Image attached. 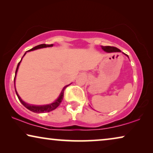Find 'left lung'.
Returning <instances> with one entry per match:
<instances>
[{"label":"left lung","instance_id":"left-lung-1","mask_svg":"<svg viewBox=\"0 0 153 153\" xmlns=\"http://www.w3.org/2000/svg\"><path fill=\"white\" fill-rule=\"evenodd\" d=\"M102 49L104 50L105 52H107V53H114V52H121V51L118 48L114 47H110V46H101ZM125 55H126L127 57L129 58V56L127 55V54L124 53Z\"/></svg>","mask_w":153,"mask_h":153}]
</instances>
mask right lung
Segmentation results:
<instances>
[{"instance_id":"1","label":"right lung","mask_w":153,"mask_h":153,"mask_svg":"<svg viewBox=\"0 0 153 153\" xmlns=\"http://www.w3.org/2000/svg\"><path fill=\"white\" fill-rule=\"evenodd\" d=\"M53 45H45V44H42V45H37L36 47L32 48V49L28 50V51H27L26 53H24V55L23 56L22 58H24V56L26 55V53L28 51H34V50H36V49H42V48H46V47H53ZM22 60H21V61L19 62L18 65H17V67H16V72H15V76H14V88H15V79H16V74H17V71H18V69H19V67L20 65V63L21 62H22ZM71 84V83H70ZM69 84V85H70ZM69 85H67L65 86L63 88H62L61 93H60L59 96H58V97L56 99L55 101L53 102H52L51 104H45V105H33V104H28L26 103V102H25L24 100H23L22 98L20 97V96L19 95V94L17 93V92L16 91V88H15V91H16V95H17V97L19 98V101L21 102V103H22L23 105H24L25 107L26 108H28V110L34 112V113H37V114H41V113H47V112H49V111H53L54 109H56V108L58 107V106L60 105V104L61 103L62 99H63V95H64V91L65 89Z\"/></svg>"}]
</instances>
